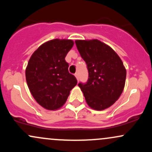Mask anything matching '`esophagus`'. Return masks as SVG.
<instances>
[{
    "label": "esophagus",
    "mask_w": 152,
    "mask_h": 152,
    "mask_svg": "<svg viewBox=\"0 0 152 152\" xmlns=\"http://www.w3.org/2000/svg\"><path fill=\"white\" fill-rule=\"evenodd\" d=\"M75 76H76V79H77V81H78V73H76V74H75Z\"/></svg>",
    "instance_id": "esophagus-1"
}]
</instances>
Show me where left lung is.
I'll return each instance as SVG.
<instances>
[{
    "label": "left lung",
    "mask_w": 152,
    "mask_h": 152,
    "mask_svg": "<svg viewBox=\"0 0 152 152\" xmlns=\"http://www.w3.org/2000/svg\"><path fill=\"white\" fill-rule=\"evenodd\" d=\"M88 71L86 83H78L91 109L102 111L117 101L123 91L126 71L121 59L109 46L99 40L75 41Z\"/></svg>",
    "instance_id": "left-lung-1"
}]
</instances>
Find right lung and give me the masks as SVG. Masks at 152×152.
<instances>
[{
	"instance_id": "add662e5",
	"label": "right lung",
	"mask_w": 152,
	"mask_h": 152,
	"mask_svg": "<svg viewBox=\"0 0 152 152\" xmlns=\"http://www.w3.org/2000/svg\"><path fill=\"white\" fill-rule=\"evenodd\" d=\"M74 44L70 39L50 40L38 47L29 59L26 82L33 97L44 109H60L77 84L65 61Z\"/></svg>"
}]
</instances>
